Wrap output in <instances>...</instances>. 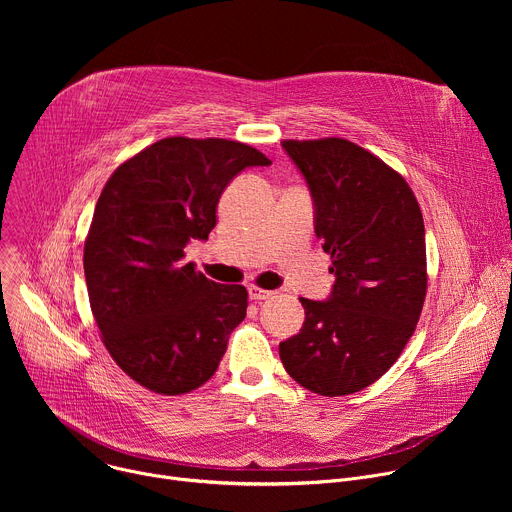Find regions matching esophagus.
I'll list each match as a JSON object with an SVG mask.
<instances>
[{"label": "esophagus", "instance_id": "esophagus-1", "mask_svg": "<svg viewBox=\"0 0 512 512\" xmlns=\"http://www.w3.org/2000/svg\"><path fill=\"white\" fill-rule=\"evenodd\" d=\"M247 291H249V298H251L253 302H263V300H269V298L273 296V291L263 289V287H257V285H249Z\"/></svg>", "mask_w": 512, "mask_h": 512}]
</instances>
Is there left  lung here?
I'll list each match as a JSON object with an SVG mask.
<instances>
[{"label":"left lung","instance_id":"1","mask_svg":"<svg viewBox=\"0 0 512 512\" xmlns=\"http://www.w3.org/2000/svg\"><path fill=\"white\" fill-rule=\"evenodd\" d=\"M281 145L310 188L334 285L326 300L300 298L304 326L279 358L308 391L350 395L383 377L415 330L427 289L423 216L403 176L360 145Z\"/></svg>","mask_w":512,"mask_h":512}]
</instances>
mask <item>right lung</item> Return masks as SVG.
I'll return each mask as SVG.
<instances>
[{
    "mask_svg": "<svg viewBox=\"0 0 512 512\" xmlns=\"http://www.w3.org/2000/svg\"><path fill=\"white\" fill-rule=\"evenodd\" d=\"M269 164L239 141L166 137L107 180L85 243L89 302L109 354L145 389L182 395L216 373L247 289L208 279L184 247L208 239L237 174Z\"/></svg>",
    "mask_w": 512,
    "mask_h": 512,
    "instance_id": "1",
    "label": "right lung"
}]
</instances>
